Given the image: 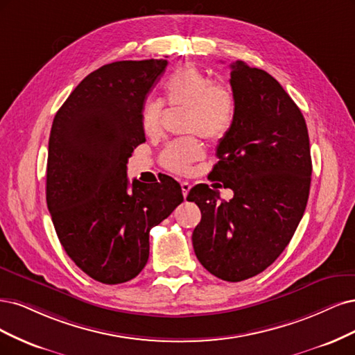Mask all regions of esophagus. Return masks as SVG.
Instances as JSON below:
<instances>
[{
	"label": "esophagus",
	"mask_w": 355,
	"mask_h": 355,
	"mask_svg": "<svg viewBox=\"0 0 355 355\" xmlns=\"http://www.w3.org/2000/svg\"><path fill=\"white\" fill-rule=\"evenodd\" d=\"M190 189H191V184H190V182H187V181H182V182H181V190H182V196H184V198H187V193L190 191Z\"/></svg>",
	"instance_id": "34e87169"
}]
</instances>
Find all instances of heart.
<instances>
[{"instance_id": "b5f03b06", "label": "heart", "mask_w": 355, "mask_h": 355, "mask_svg": "<svg viewBox=\"0 0 355 355\" xmlns=\"http://www.w3.org/2000/svg\"><path fill=\"white\" fill-rule=\"evenodd\" d=\"M164 100L169 106H186L184 130L198 132L211 141L220 140L230 131L236 115V97L230 85L212 83L211 78L194 66H181L162 85ZM141 128L147 137H156L162 130V106L147 101L141 112ZM205 150L196 137L171 141L161 155L164 168L175 174H187Z\"/></svg>"}]
</instances>
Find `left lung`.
Wrapping results in <instances>:
<instances>
[{"label": "left lung", "instance_id": "left-lung-1", "mask_svg": "<svg viewBox=\"0 0 355 355\" xmlns=\"http://www.w3.org/2000/svg\"><path fill=\"white\" fill-rule=\"evenodd\" d=\"M234 122L216 147L212 178L232 189L198 184L189 193L202 212L191 236L194 254L225 282L254 277L279 258L298 227L310 194L311 153L300 107L270 73L232 64Z\"/></svg>", "mask_w": 355, "mask_h": 355}]
</instances>
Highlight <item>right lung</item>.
I'll list each match as a JSON object with an SVG mask.
<instances>
[{
  "instance_id": "1",
  "label": "right lung",
  "mask_w": 355,
  "mask_h": 355,
  "mask_svg": "<svg viewBox=\"0 0 355 355\" xmlns=\"http://www.w3.org/2000/svg\"><path fill=\"white\" fill-rule=\"evenodd\" d=\"M168 62L123 60L85 76L55 113L49 141L47 207L63 249L91 279L125 283L144 268L148 233L182 202L168 175L127 178L146 141L144 100Z\"/></svg>"
}]
</instances>
